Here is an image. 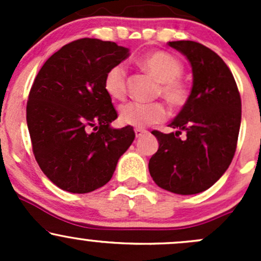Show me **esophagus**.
<instances>
[{
  "instance_id": "obj_1",
  "label": "esophagus",
  "mask_w": 261,
  "mask_h": 261,
  "mask_svg": "<svg viewBox=\"0 0 261 261\" xmlns=\"http://www.w3.org/2000/svg\"><path fill=\"white\" fill-rule=\"evenodd\" d=\"M145 134H146V131L143 130V128H135V135H136V138H138V139L143 138Z\"/></svg>"
}]
</instances>
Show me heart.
Segmentation results:
<instances>
[{"mask_svg": "<svg viewBox=\"0 0 261 261\" xmlns=\"http://www.w3.org/2000/svg\"><path fill=\"white\" fill-rule=\"evenodd\" d=\"M139 64L159 82L155 89V96L162 97L170 109L178 111L188 103L191 89L180 78L184 67L178 58L167 51L158 50L144 55L139 60ZM103 89L112 99L121 101L125 98L127 94V69L123 63H117L107 69L103 77ZM167 116V107L162 102H128L121 106L118 112L121 123L135 127H145L159 123L164 121Z\"/></svg>", "mask_w": 261, "mask_h": 261, "instance_id": "obj_1", "label": "heart"}]
</instances>
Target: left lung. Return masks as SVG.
Here are the masks:
<instances>
[{
	"mask_svg": "<svg viewBox=\"0 0 261 261\" xmlns=\"http://www.w3.org/2000/svg\"><path fill=\"white\" fill-rule=\"evenodd\" d=\"M168 44L191 62L193 88L188 103L169 125L177 131H151L159 149L150 158L149 172L160 188L196 194L212 187L232 162L241 97L230 68L213 50L189 40Z\"/></svg>",
	"mask_w": 261,
	"mask_h": 261,
	"instance_id": "8db88e82",
	"label": "left lung"
}]
</instances>
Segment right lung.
I'll list each match as a JSON object with an SVG mask.
<instances>
[{"mask_svg":"<svg viewBox=\"0 0 261 261\" xmlns=\"http://www.w3.org/2000/svg\"><path fill=\"white\" fill-rule=\"evenodd\" d=\"M127 55L112 41L78 39L54 53L31 86L26 121L34 156L63 191L105 186L135 139L131 126L110 127L117 111L103 89L105 73Z\"/></svg>","mask_w":261,"mask_h":261,"instance_id":"right-lung-1","label":"right lung"}]
</instances>
